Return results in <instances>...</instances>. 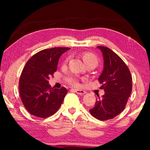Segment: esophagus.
<instances>
[{
	"label": "esophagus",
	"mask_w": 150,
	"mask_h": 150,
	"mask_svg": "<svg viewBox=\"0 0 150 150\" xmlns=\"http://www.w3.org/2000/svg\"><path fill=\"white\" fill-rule=\"evenodd\" d=\"M74 91L76 93L79 94V95H84V94L86 93V91H83V90H81V89H74Z\"/></svg>",
	"instance_id": "esophagus-1"
}]
</instances>
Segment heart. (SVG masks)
Segmentation results:
<instances>
[{"label":"heart","instance_id":"obj_1","mask_svg":"<svg viewBox=\"0 0 150 150\" xmlns=\"http://www.w3.org/2000/svg\"><path fill=\"white\" fill-rule=\"evenodd\" d=\"M82 57H83V61L85 62V63H95L96 65L98 64V59L97 57H96V55L92 54V53H89V52L85 53V54H83V56ZM68 81L74 85H76L78 84L77 81H76V79H74V78H69Z\"/></svg>","mask_w":150,"mask_h":150}]
</instances>
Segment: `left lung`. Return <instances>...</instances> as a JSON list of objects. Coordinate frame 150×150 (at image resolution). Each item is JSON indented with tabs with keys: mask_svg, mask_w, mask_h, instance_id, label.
Wrapping results in <instances>:
<instances>
[{
	"mask_svg": "<svg viewBox=\"0 0 150 150\" xmlns=\"http://www.w3.org/2000/svg\"><path fill=\"white\" fill-rule=\"evenodd\" d=\"M102 52L104 67L98 78L105 93L98 96L95 106L90 113L99 120L115 117L125 108L132 91V76L122 59L107 47L98 46Z\"/></svg>",
	"mask_w": 150,
	"mask_h": 150,
	"instance_id": "1",
	"label": "left lung"
}]
</instances>
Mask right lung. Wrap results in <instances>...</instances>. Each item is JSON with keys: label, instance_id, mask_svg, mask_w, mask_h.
I'll return each mask as SVG.
<instances>
[{"label": "right lung", "instance_id": "right-lung-1", "mask_svg": "<svg viewBox=\"0 0 150 150\" xmlns=\"http://www.w3.org/2000/svg\"><path fill=\"white\" fill-rule=\"evenodd\" d=\"M69 49H44L26 63L20 78L19 91L24 107L33 115L41 118L52 115L63 102L67 90L51 87L48 80L57 71L61 54Z\"/></svg>", "mask_w": 150, "mask_h": 150}]
</instances>
